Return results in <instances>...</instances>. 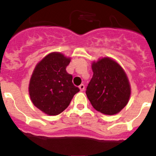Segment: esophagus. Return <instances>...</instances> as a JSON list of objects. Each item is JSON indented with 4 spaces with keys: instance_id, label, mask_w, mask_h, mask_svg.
Listing matches in <instances>:
<instances>
[{
    "instance_id": "1",
    "label": "esophagus",
    "mask_w": 156,
    "mask_h": 156,
    "mask_svg": "<svg viewBox=\"0 0 156 156\" xmlns=\"http://www.w3.org/2000/svg\"><path fill=\"white\" fill-rule=\"evenodd\" d=\"M79 88L80 90V91H83L84 89H85V86L83 84H81V85L79 86Z\"/></svg>"
}]
</instances>
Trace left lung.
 Returning a JSON list of instances; mask_svg holds the SVG:
<instances>
[{"mask_svg":"<svg viewBox=\"0 0 156 156\" xmlns=\"http://www.w3.org/2000/svg\"><path fill=\"white\" fill-rule=\"evenodd\" d=\"M94 73L86 94L93 108L108 115L118 114L129 101L131 87L126 73L111 58H100L92 63Z\"/></svg>","mask_w":156,"mask_h":156,"instance_id":"left-lung-1","label":"left lung"}]
</instances>
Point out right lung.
<instances>
[{"instance_id":"obj_1","label":"right lung","mask_w":156,"mask_h":156,"mask_svg":"<svg viewBox=\"0 0 156 156\" xmlns=\"http://www.w3.org/2000/svg\"><path fill=\"white\" fill-rule=\"evenodd\" d=\"M70 58L52 52L35 66L29 83V95L37 108L48 115H57L69 105L80 89L73 85V76L66 69Z\"/></svg>"}]
</instances>
